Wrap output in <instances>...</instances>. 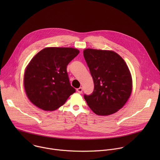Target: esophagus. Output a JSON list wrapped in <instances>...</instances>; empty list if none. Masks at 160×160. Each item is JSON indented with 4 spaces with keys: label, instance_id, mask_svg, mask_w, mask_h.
<instances>
[{
    "label": "esophagus",
    "instance_id": "obj_1",
    "mask_svg": "<svg viewBox=\"0 0 160 160\" xmlns=\"http://www.w3.org/2000/svg\"><path fill=\"white\" fill-rule=\"evenodd\" d=\"M77 90L78 92H79L80 94H82V91H83V88H82V87H79V88H78L77 89Z\"/></svg>",
    "mask_w": 160,
    "mask_h": 160
}]
</instances>
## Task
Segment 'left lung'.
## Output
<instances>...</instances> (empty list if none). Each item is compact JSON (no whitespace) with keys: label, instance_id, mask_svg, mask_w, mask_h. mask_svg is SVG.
I'll use <instances>...</instances> for the list:
<instances>
[{"label":"left lung","instance_id":"left-lung-1","mask_svg":"<svg viewBox=\"0 0 160 160\" xmlns=\"http://www.w3.org/2000/svg\"><path fill=\"white\" fill-rule=\"evenodd\" d=\"M83 56L94 84L92 94L84 95L88 106L98 115L117 112L127 102L132 90L126 62L112 51L86 49Z\"/></svg>","mask_w":160,"mask_h":160}]
</instances>
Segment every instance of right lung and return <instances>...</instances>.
I'll return each instance as SVG.
<instances>
[{"label": "right lung", "mask_w": 160, "mask_h": 160, "mask_svg": "<svg viewBox=\"0 0 160 160\" xmlns=\"http://www.w3.org/2000/svg\"><path fill=\"white\" fill-rule=\"evenodd\" d=\"M79 52L72 48H47L32 59L25 72L24 87L34 105L45 111H54L75 92L66 67Z\"/></svg>", "instance_id": "right-lung-1"}]
</instances>
